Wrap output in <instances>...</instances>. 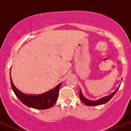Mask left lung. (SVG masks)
<instances>
[{
  "mask_svg": "<svg viewBox=\"0 0 131 131\" xmlns=\"http://www.w3.org/2000/svg\"><path fill=\"white\" fill-rule=\"evenodd\" d=\"M119 87H120V85L118 86V88H117V90L115 91L114 92H113V93L111 94L105 96V97H102V98H101V99H99V100H96V101L89 100H88L86 97H84V95H83L82 93V91H81V90H80V95H79V96H80V100H81V101H82V102L84 103L85 105H88V106H97V105H103V104H105L106 103L108 102L110 100H111V98H112V97L114 96L116 92H117V91L118 90V89H119Z\"/></svg>",
  "mask_w": 131,
  "mask_h": 131,
  "instance_id": "8db88e82",
  "label": "left lung"
}]
</instances>
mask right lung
Wrapping results in <instances>:
<instances>
[{
	"mask_svg": "<svg viewBox=\"0 0 131 131\" xmlns=\"http://www.w3.org/2000/svg\"><path fill=\"white\" fill-rule=\"evenodd\" d=\"M10 79L12 89L18 98L26 106L39 110L47 109L53 106L57 101L59 91L62 84V82L60 83L51 90L40 94H27L18 90L13 84L10 72Z\"/></svg>",
	"mask_w": 131,
	"mask_h": 131,
	"instance_id": "1",
	"label": "right lung"
}]
</instances>
